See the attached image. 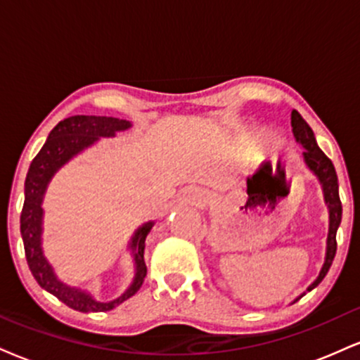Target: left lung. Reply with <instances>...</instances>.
I'll return each mask as SVG.
<instances>
[{"instance_id":"1","label":"left lung","mask_w":360,"mask_h":360,"mask_svg":"<svg viewBox=\"0 0 360 360\" xmlns=\"http://www.w3.org/2000/svg\"><path fill=\"white\" fill-rule=\"evenodd\" d=\"M292 127H293V136L302 146L305 147L304 150V159L311 171L315 172L319 177V181L322 183L323 196H326V202L328 206V238H327V255H326V263H323L322 270H320L319 278L309 287L314 290L317 285L326 278V275L330 270L333 258H335L337 251V229L342 221V202L339 196V183H337V172L335 167L330 159L323 154V150L320 149L315 142L314 131L310 129V125L305 122V119L298 114L297 110L292 112Z\"/></svg>"}]
</instances>
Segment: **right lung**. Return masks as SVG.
<instances>
[{"mask_svg":"<svg viewBox=\"0 0 360 360\" xmlns=\"http://www.w3.org/2000/svg\"><path fill=\"white\" fill-rule=\"evenodd\" d=\"M131 127V122L115 117H97V115H73L62 120L53 127L46 139L45 146L34 155L30 164L27 181H25V202L20 216V229L23 238L25 257H27L30 271L38 281L41 288L55 295L60 302L79 311H107L122 304L129 297H132L142 287L147 275V266L144 262L146 238L149 235L154 223H146L137 229L131 241L136 258L137 274L131 288L109 304L95 302L89 293L79 288L68 287L56 276L49 265L41 251V199L46 184L55 174L56 169L62 167L68 159L79 154L82 149L94 144L98 137H112L117 131H125Z\"/></svg>","mask_w":360,"mask_h":360,"instance_id":"1","label":"right lung"}]
</instances>
